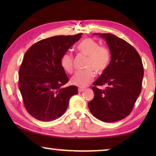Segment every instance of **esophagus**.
Segmentation results:
<instances>
[{
	"mask_svg": "<svg viewBox=\"0 0 156 156\" xmlns=\"http://www.w3.org/2000/svg\"><path fill=\"white\" fill-rule=\"evenodd\" d=\"M84 90V88L83 87H79L78 88V92L79 93H80V92H83Z\"/></svg>",
	"mask_w": 156,
	"mask_h": 156,
	"instance_id": "1",
	"label": "esophagus"
}]
</instances>
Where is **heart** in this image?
Instances as JSON below:
<instances>
[{"mask_svg":"<svg viewBox=\"0 0 156 156\" xmlns=\"http://www.w3.org/2000/svg\"><path fill=\"white\" fill-rule=\"evenodd\" d=\"M78 51L87 56L85 62L84 70L76 72L72 78L71 83L73 85L85 87L93 80L96 73L105 72L111 62V51L107 47L100 44L92 38H85L78 44ZM60 66L68 73H72L73 70V57L69 52L62 54L60 60Z\"/></svg>","mask_w":156,"mask_h":156,"instance_id":"1","label":"heart"}]
</instances>
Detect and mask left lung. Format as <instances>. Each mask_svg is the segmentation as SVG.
Listing matches in <instances>:
<instances>
[{
  "label": "left lung",
  "instance_id": "obj_1",
  "mask_svg": "<svg viewBox=\"0 0 156 156\" xmlns=\"http://www.w3.org/2000/svg\"><path fill=\"white\" fill-rule=\"evenodd\" d=\"M111 51L109 67L94 83V99L88 103L94 117L106 122H115L129 115L141 93L144 67L134 47L111 34H98ZM107 85L104 90L97 87Z\"/></svg>",
  "mask_w": 156,
  "mask_h": 156
}]
</instances>
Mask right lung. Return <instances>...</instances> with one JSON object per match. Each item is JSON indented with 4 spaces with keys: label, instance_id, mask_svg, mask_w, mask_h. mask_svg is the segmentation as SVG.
I'll return each mask as SVG.
<instances>
[{
    "label": "right lung",
    "instance_id": "right-lung-1",
    "mask_svg": "<svg viewBox=\"0 0 156 156\" xmlns=\"http://www.w3.org/2000/svg\"><path fill=\"white\" fill-rule=\"evenodd\" d=\"M82 35L50 37L26 51L19 69L18 84L25 109L36 119L58 118L67 110L71 97L78 94L76 86L62 87L69 78L60 60Z\"/></svg>",
    "mask_w": 156,
    "mask_h": 156
}]
</instances>
